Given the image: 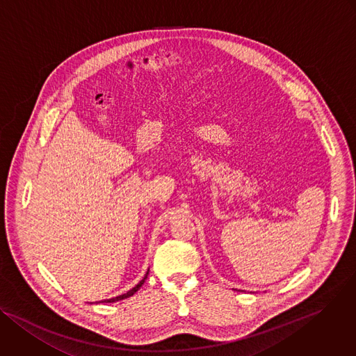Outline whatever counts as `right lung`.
<instances>
[{
  "label": "right lung",
  "mask_w": 356,
  "mask_h": 356,
  "mask_svg": "<svg viewBox=\"0 0 356 356\" xmlns=\"http://www.w3.org/2000/svg\"><path fill=\"white\" fill-rule=\"evenodd\" d=\"M149 270H150V268L147 269V272H146V275H145V277L141 279L137 285L134 286V288H131L127 293H124V295H120V296H116V298H112V299H106V300H101V302H97V303H115V302H119V300H123V299H127V298H130V296H133L141 286H143V283L146 282V279H147V275H149Z\"/></svg>",
  "instance_id": "1"
}]
</instances>
